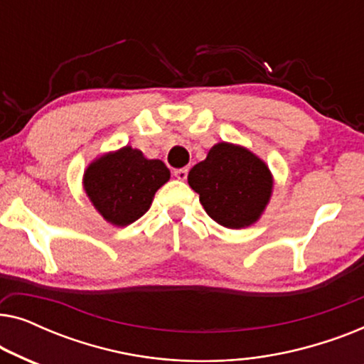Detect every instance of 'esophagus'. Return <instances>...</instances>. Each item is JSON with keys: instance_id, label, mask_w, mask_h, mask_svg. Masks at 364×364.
Masks as SVG:
<instances>
[{"instance_id": "esophagus-1", "label": "esophagus", "mask_w": 364, "mask_h": 364, "mask_svg": "<svg viewBox=\"0 0 364 364\" xmlns=\"http://www.w3.org/2000/svg\"><path fill=\"white\" fill-rule=\"evenodd\" d=\"M187 173H188V168L187 167L177 168V171H173V176H176V178H178V181H186Z\"/></svg>"}]
</instances>
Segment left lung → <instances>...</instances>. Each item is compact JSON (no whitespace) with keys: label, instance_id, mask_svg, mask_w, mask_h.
<instances>
[{"label":"left lung","instance_id":"left-lung-1","mask_svg":"<svg viewBox=\"0 0 364 364\" xmlns=\"http://www.w3.org/2000/svg\"><path fill=\"white\" fill-rule=\"evenodd\" d=\"M187 181L207 215L233 230L260 220L273 192V176L265 161L230 142L215 144L191 168Z\"/></svg>","mask_w":364,"mask_h":364}]
</instances>
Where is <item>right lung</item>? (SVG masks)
<instances>
[{"label":"right lung","mask_w":364,"mask_h":364,"mask_svg":"<svg viewBox=\"0 0 364 364\" xmlns=\"http://www.w3.org/2000/svg\"><path fill=\"white\" fill-rule=\"evenodd\" d=\"M171 178L159 159L124 146L94 159L84 171L82 187L94 208L114 227H127L152 205L154 196Z\"/></svg>","instance_id":"right-lung-1"}]
</instances>
